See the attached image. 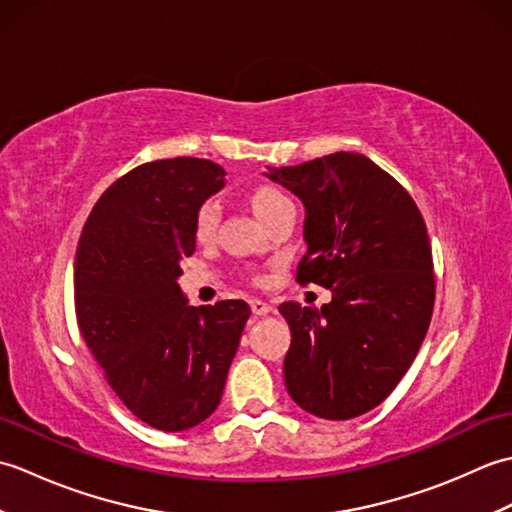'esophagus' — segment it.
Segmentation results:
<instances>
[{
	"instance_id": "1",
	"label": "esophagus",
	"mask_w": 512,
	"mask_h": 512,
	"mask_svg": "<svg viewBox=\"0 0 512 512\" xmlns=\"http://www.w3.org/2000/svg\"><path fill=\"white\" fill-rule=\"evenodd\" d=\"M250 310H253V314H257V317H264V314L273 312V306L270 303L262 301V299H253L250 301Z\"/></svg>"
}]
</instances>
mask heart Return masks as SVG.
<instances>
[{"mask_svg":"<svg viewBox=\"0 0 512 512\" xmlns=\"http://www.w3.org/2000/svg\"><path fill=\"white\" fill-rule=\"evenodd\" d=\"M250 202H253L255 211L259 217H268L270 213H275L281 206H288L292 204V200L288 195L277 189V187H257L250 195ZM220 217H222V204L217 198H206L200 206L198 211L193 215V235L198 242L206 244L211 242L217 233V224H220Z\"/></svg>","mask_w":512,"mask_h":512,"instance_id":"obj_1","label":"heart"}]
</instances>
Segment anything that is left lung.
<instances>
[{
  "label": "left lung",
  "instance_id": "left-lung-1",
  "mask_svg": "<svg viewBox=\"0 0 512 512\" xmlns=\"http://www.w3.org/2000/svg\"><path fill=\"white\" fill-rule=\"evenodd\" d=\"M306 206L303 286L332 290L317 308L286 301L284 378L312 416L350 420L400 383L429 330L436 277L422 213L400 182L354 151L270 169Z\"/></svg>",
  "mask_w": 512,
  "mask_h": 512
}]
</instances>
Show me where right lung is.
Wrapping results in <instances>:
<instances>
[{
    "instance_id": "1",
    "label": "right lung",
    "mask_w": 512,
    "mask_h": 512,
    "mask_svg": "<svg viewBox=\"0 0 512 512\" xmlns=\"http://www.w3.org/2000/svg\"><path fill=\"white\" fill-rule=\"evenodd\" d=\"M222 187L211 160L145 162L101 195L76 248L83 339L123 405L160 431L191 429L217 409L250 317L242 299L187 306L176 281L195 250L193 215Z\"/></svg>"
}]
</instances>
